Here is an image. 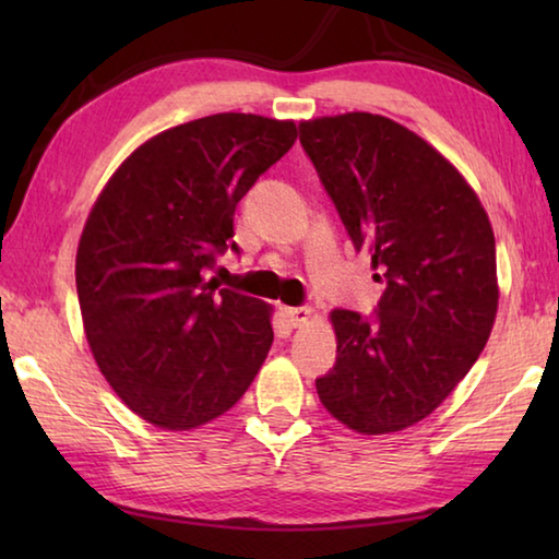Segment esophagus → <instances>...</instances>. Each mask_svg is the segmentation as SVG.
Segmentation results:
<instances>
[{
  "label": "esophagus",
  "instance_id": "obj_1",
  "mask_svg": "<svg viewBox=\"0 0 559 559\" xmlns=\"http://www.w3.org/2000/svg\"><path fill=\"white\" fill-rule=\"evenodd\" d=\"M281 316L290 328H302V325H308V320H310V316H313V310H310V308H281Z\"/></svg>",
  "mask_w": 559,
  "mask_h": 559
}]
</instances>
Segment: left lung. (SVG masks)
<instances>
[{
  "instance_id": "left-lung-1",
  "label": "left lung",
  "mask_w": 559,
  "mask_h": 559,
  "mask_svg": "<svg viewBox=\"0 0 559 559\" xmlns=\"http://www.w3.org/2000/svg\"><path fill=\"white\" fill-rule=\"evenodd\" d=\"M300 143L357 251L386 283L377 320L333 310L325 409L365 437L427 419L468 374L498 313L496 236L478 194L437 147L384 116L300 122Z\"/></svg>"
}]
</instances>
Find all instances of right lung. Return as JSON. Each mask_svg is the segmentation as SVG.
Listing matches in <instances>:
<instances>
[{
	"mask_svg": "<svg viewBox=\"0 0 559 559\" xmlns=\"http://www.w3.org/2000/svg\"><path fill=\"white\" fill-rule=\"evenodd\" d=\"M298 138L293 120L219 112L157 132L100 189L75 251L91 353L122 404L167 431L229 412L266 359L273 308L204 271L234 212Z\"/></svg>",
	"mask_w": 559,
	"mask_h": 559,
	"instance_id": "obj_1",
	"label": "right lung"
}]
</instances>
